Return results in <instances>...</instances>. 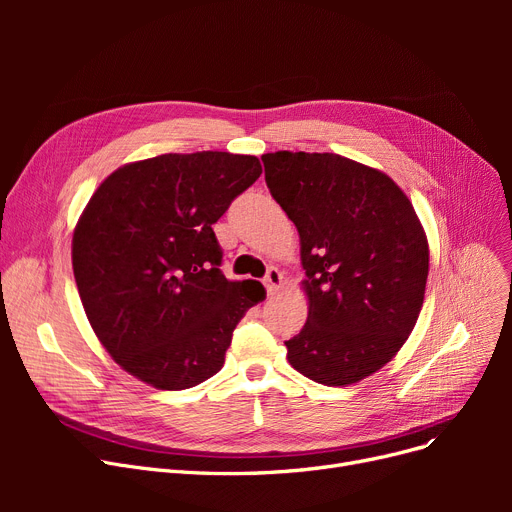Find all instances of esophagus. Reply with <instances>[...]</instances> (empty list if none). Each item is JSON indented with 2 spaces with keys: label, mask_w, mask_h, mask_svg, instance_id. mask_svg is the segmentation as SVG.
<instances>
[{
  "label": "esophagus",
  "mask_w": 512,
  "mask_h": 512,
  "mask_svg": "<svg viewBox=\"0 0 512 512\" xmlns=\"http://www.w3.org/2000/svg\"><path fill=\"white\" fill-rule=\"evenodd\" d=\"M263 284L267 288V294H276L282 288L284 276H282V272L278 270V267H270V270H267V274L263 278Z\"/></svg>",
  "instance_id": "34e87169"
}]
</instances>
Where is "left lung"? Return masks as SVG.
Here are the masks:
<instances>
[{"label": "left lung", "instance_id": "obj_1", "mask_svg": "<svg viewBox=\"0 0 512 512\" xmlns=\"http://www.w3.org/2000/svg\"><path fill=\"white\" fill-rule=\"evenodd\" d=\"M272 197L301 238L309 317L288 363L324 386L382 369L413 332L429 272L425 230L384 172L336 153L261 155Z\"/></svg>", "mask_w": 512, "mask_h": 512}]
</instances>
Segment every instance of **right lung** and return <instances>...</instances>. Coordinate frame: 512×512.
I'll use <instances>...</instances> for the list:
<instances>
[{"label": "right lung", "mask_w": 512, "mask_h": 512, "mask_svg": "<svg viewBox=\"0 0 512 512\" xmlns=\"http://www.w3.org/2000/svg\"><path fill=\"white\" fill-rule=\"evenodd\" d=\"M259 176L255 155L166 153L118 168L89 199L72 236L74 280L99 342L134 378L184 390L224 367L265 290L222 274L211 226Z\"/></svg>", "instance_id": "obj_1"}]
</instances>
